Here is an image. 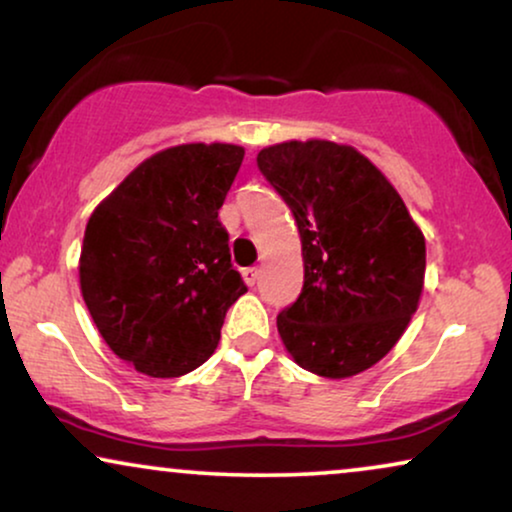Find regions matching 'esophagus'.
I'll use <instances>...</instances> for the list:
<instances>
[{
  "instance_id": "1",
  "label": "esophagus",
  "mask_w": 512,
  "mask_h": 512,
  "mask_svg": "<svg viewBox=\"0 0 512 512\" xmlns=\"http://www.w3.org/2000/svg\"><path fill=\"white\" fill-rule=\"evenodd\" d=\"M258 272H261L258 268H244V270H242L244 282H247L249 286H254V284L258 282Z\"/></svg>"
}]
</instances>
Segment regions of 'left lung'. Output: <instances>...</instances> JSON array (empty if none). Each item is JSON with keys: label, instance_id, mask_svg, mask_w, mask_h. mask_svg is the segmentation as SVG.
Listing matches in <instances>:
<instances>
[{"label": "left lung", "instance_id": "1", "mask_svg": "<svg viewBox=\"0 0 512 512\" xmlns=\"http://www.w3.org/2000/svg\"><path fill=\"white\" fill-rule=\"evenodd\" d=\"M258 170L298 223L305 282L277 314L293 361L342 380L375 366L417 312L422 230L387 177L352 146L310 139L258 153Z\"/></svg>", "mask_w": 512, "mask_h": 512}]
</instances>
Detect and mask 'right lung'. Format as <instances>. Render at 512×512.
Segmentation results:
<instances>
[{"instance_id": "obj_1", "label": "right lung", "mask_w": 512, "mask_h": 512, "mask_svg": "<svg viewBox=\"0 0 512 512\" xmlns=\"http://www.w3.org/2000/svg\"><path fill=\"white\" fill-rule=\"evenodd\" d=\"M244 158L235 144H181L146 158L102 200L83 235L81 293L118 359L179 377L214 354L247 284L219 209Z\"/></svg>"}]
</instances>
